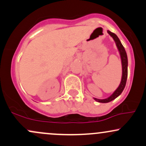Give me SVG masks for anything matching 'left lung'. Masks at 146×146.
<instances>
[{"label":"left lung","mask_w":146,"mask_h":146,"mask_svg":"<svg viewBox=\"0 0 146 146\" xmlns=\"http://www.w3.org/2000/svg\"><path fill=\"white\" fill-rule=\"evenodd\" d=\"M108 33L110 35L111 37H113L114 39L115 42L116 46H117L118 50H119V54H120L121 56V66H122V76H121V83L119 84V87H117V89L113 92V94L109 96V98L106 99H102V100H100V99L94 98V100L98 102H102V103H107V102H109L113 100L114 99H115L116 98L119 96V95L121 94V92L124 90L125 86H126V80H127V76H128V58H127V54H126V50H125L124 46L120 41H119V38L117 37V36L113 33L111 32L110 31H107Z\"/></svg>","instance_id":"left-lung-1"}]
</instances>
